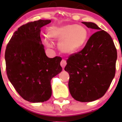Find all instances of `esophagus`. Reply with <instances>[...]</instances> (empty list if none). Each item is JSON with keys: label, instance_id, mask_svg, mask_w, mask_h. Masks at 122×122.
<instances>
[{"label": "esophagus", "instance_id": "esophagus-1", "mask_svg": "<svg viewBox=\"0 0 122 122\" xmlns=\"http://www.w3.org/2000/svg\"><path fill=\"white\" fill-rule=\"evenodd\" d=\"M66 65V60H64V59H62L61 62H60V65H61V66H62V68H64Z\"/></svg>", "mask_w": 122, "mask_h": 122}]
</instances>
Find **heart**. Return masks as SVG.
Returning <instances> with one entry per match:
<instances>
[{"label": "heart", "instance_id": "heart-1", "mask_svg": "<svg viewBox=\"0 0 122 122\" xmlns=\"http://www.w3.org/2000/svg\"><path fill=\"white\" fill-rule=\"evenodd\" d=\"M48 35L54 40H60L59 48L61 51L70 54L75 52L84 45L88 33L84 27L76 24H66L50 27ZM43 41L47 46H51L48 38H45Z\"/></svg>", "mask_w": 122, "mask_h": 122}]
</instances>
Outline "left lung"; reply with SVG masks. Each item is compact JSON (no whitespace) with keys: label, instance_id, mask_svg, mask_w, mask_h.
<instances>
[{"label":"left lung","instance_id":"1","mask_svg":"<svg viewBox=\"0 0 122 122\" xmlns=\"http://www.w3.org/2000/svg\"><path fill=\"white\" fill-rule=\"evenodd\" d=\"M82 24L98 31L81 51L69 56L65 70L70 75L68 87L72 97L90 102L102 97L108 90L116 74L117 54L107 32L93 22Z\"/></svg>","mask_w":122,"mask_h":122}]
</instances>
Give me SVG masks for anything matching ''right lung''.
Returning a JSON list of instances; mask_svg holds the SVG:
<instances>
[{"label": "right lung", "instance_id": "obj_1", "mask_svg": "<svg viewBox=\"0 0 122 122\" xmlns=\"http://www.w3.org/2000/svg\"><path fill=\"white\" fill-rule=\"evenodd\" d=\"M51 22L38 20L19 27L14 32L5 53L7 76L21 97L40 103L51 97V80L62 71V58L46 56L40 37L41 28Z\"/></svg>", "mask_w": 122, "mask_h": 122}]
</instances>
